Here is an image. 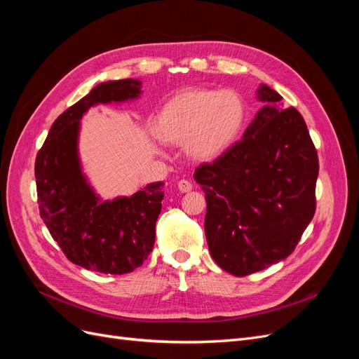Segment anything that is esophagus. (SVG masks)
<instances>
[{
  "label": "esophagus",
  "instance_id": "34e87169",
  "mask_svg": "<svg viewBox=\"0 0 359 359\" xmlns=\"http://www.w3.org/2000/svg\"><path fill=\"white\" fill-rule=\"evenodd\" d=\"M191 189H193L191 182L187 181V180H181V181L178 182V190H180L181 193H189V191H191Z\"/></svg>",
  "mask_w": 359,
  "mask_h": 359
}]
</instances>
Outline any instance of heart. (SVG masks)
<instances>
[{"instance_id":"b5f03b06","label":"heart","mask_w":359,"mask_h":359,"mask_svg":"<svg viewBox=\"0 0 359 359\" xmlns=\"http://www.w3.org/2000/svg\"><path fill=\"white\" fill-rule=\"evenodd\" d=\"M245 118V102L236 91L190 88L161 106L151 128L161 142L184 145L191 158L211 161L235 144Z\"/></svg>"}]
</instances>
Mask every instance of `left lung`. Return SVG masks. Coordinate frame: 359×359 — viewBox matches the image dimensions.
<instances>
[{
  "label": "left lung",
  "instance_id": "left-lung-1",
  "mask_svg": "<svg viewBox=\"0 0 359 359\" xmlns=\"http://www.w3.org/2000/svg\"><path fill=\"white\" fill-rule=\"evenodd\" d=\"M264 103L240 142L194 172L206 199L205 235L215 264L244 277L286 259L316 211L319 160L295 107L260 83Z\"/></svg>",
  "mask_w": 359,
  "mask_h": 359
}]
</instances>
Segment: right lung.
I'll return each mask as SVG.
<instances>
[{
  "label": "right lung",
  "mask_w": 359,
  "mask_h": 359,
  "mask_svg": "<svg viewBox=\"0 0 359 359\" xmlns=\"http://www.w3.org/2000/svg\"><path fill=\"white\" fill-rule=\"evenodd\" d=\"M140 93L137 79L94 86L55 119L36 158L40 217L70 262L97 273L121 276L145 262L156 241L165 182L103 201L82 172L81 118L93 106L135 100Z\"/></svg>",
  "instance_id": "add662e5"
}]
</instances>
